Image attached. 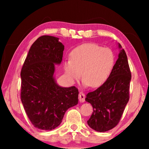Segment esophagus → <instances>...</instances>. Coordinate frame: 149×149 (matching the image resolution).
Returning a JSON list of instances; mask_svg holds the SVG:
<instances>
[{"mask_svg":"<svg viewBox=\"0 0 149 149\" xmlns=\"http://www.w3.org/2000/svg\"><path fill=\"white\" fill-rule=\"evenodd\" d=\"M85 95L84 93L82 91L79 93V100L80 102H84L85 101Z\"/></svg>","mask_w":149,"mask_h":149,"instance_id":"1","label":"esophagus"}]
</instances>
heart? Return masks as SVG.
Here are the masks:
<instances>
[{
    "label": "heart",
    "mask_w": 149,
    "mask_h": 149,
    "mask_svg": "<svg viewBox=\"0 0 149 149\" xmlns=\"http://www.w3.org/2000/svg\"><path fill=\"white\" fill-rule=\"evenodd\" d=\"M71 59L64 62L65 73L72 81L84 79L85 85L98 87L107 80L115 62V54L108 47L84 44L73 50Z\"/></svg>",
    "instance_id": "1"
}]
</instances>
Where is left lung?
I'll return each mask as SVG.
<instances>
[{"label": "left lung", "mask_w": 149, "mask_h": 149, "mask_svg": "<svg viewBox=\"0 0 149 149\" xmlns=\"http://www.w3.org/2000/svg\"><path fill=\"white\" fill-rule=\"evenodd\" d=\"M118 46L122 49L120 44ZM131 79L127 55L122 49L107 80L86 95L85 100L93 108V114L87 121L91 128L104 132L118 125L130 99Z\"/></svg>", "instance_id": "left-lung-1"}]
</instances>
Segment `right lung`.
Returning <instances> with one entry per match:
<instances>
[{"mask_svg": "<svg viewBox=\"0 0 149 149\" xmlns=\"http://www.w3.org/2000/svg\"><path fill=\"white\" fill-rule=\"evenodd\" d=\"M58 39L49 35L39 37L21 70L22 102L32 124L39 130L55 129L67 110L78 103L77 88L60 87L53 76L64 50Z\"/></svg>", "mask_w": 149, "mask_h": 149, "instance_id": "add662e5", "label": "right lung"}]
</instances>
